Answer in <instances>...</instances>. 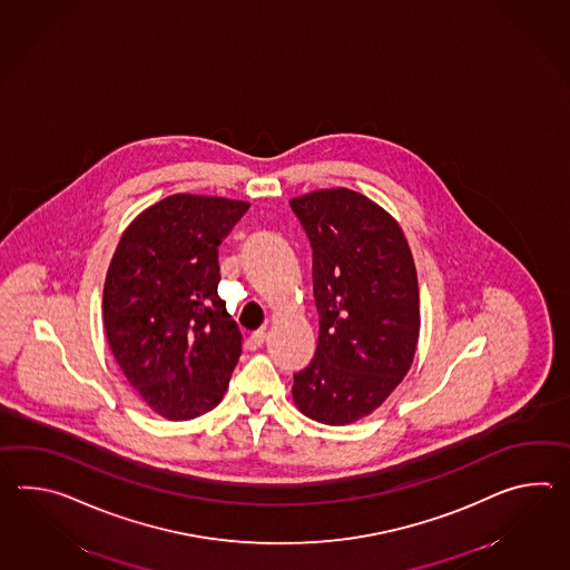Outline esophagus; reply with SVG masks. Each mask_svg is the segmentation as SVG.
<instances>
[{
  "instance_id": "34e87169",
  "label": "esophagus",
  "mask_w": 570,
  "mask_h": 570,
  "mask_svg": "<svg viewBox=\"0 0 570 570\" xmlns=\"http://www.w3.org/2000/svg\"><path fill=\"white\" fill-rule=\"evenodd\" d=\"M266 331H254V333H252V335L245 340V347H247V350H252V352H255V350H259V347L266 343Z\"/></svg>"
}]
</instances>
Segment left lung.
Segmentation results:
<instances>
[{"instance_id": "1", "label": "left lung", "mask_w": 570, "mask_h": 570, "mask_svg": "<svg viewBox=\"0 0 570 570\" xmlns=\"http://www.w3.org/2000/svg\"><path fill=\"white\" fill-rule=\"evenodd\" d=\"M313 249L318 343L294 374L306 417L347 425L366 417L405 379L419 337L417 269L393 216L357 191L291 200Z\"/></svg>"}]
</instances>
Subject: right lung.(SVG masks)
Segmentation results:
<instances>
[{"label": "right lung", "instance_id": "obj_1", "mask_svg": "<svg viewBox=\"0 0 570 570\" xmlns=\"http://www.w3.org/2000/svg\"><path fill=\"white\" fill-rule=\"evenodd\" d=\"M249 204L176 194L122 233L104 284V327L140 399L169 421L215 409L243 335L218 296V247Z\"/></svg>", "mask_w": 570, "mask_h": 570}]
</instances>
